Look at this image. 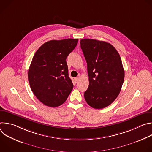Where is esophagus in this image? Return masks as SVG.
Segmentation results:
<instances>
[{
    "label": "esophagus",
    "instance_id": "obj_1",
    "mask_svg": "<svg viewBox=\"0 0 152 152\" xmlns=\"http://www.w3.org/2000/svg\"><path fill=\"white\" fill-rule=\"evenodd\" d=\"M79 77H76V78H75V82L77 83V82H78V80H79Z\"/></svg>",
    "mask_w": 152,
    "mask_h": 152
}]
</instances>
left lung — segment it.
<instances>
[{
  "mask_svg": "<svg viewBox=\"0 0 152 152\" xmlns=\"http://www.w3.org/2000/svg\"><path fill=\"white\" fill-rule=\"evenodd\" d=\"M80 43L89 76L85 99L95 109H102L111 104L121 91L124 78L121 58L107 42L85 38Z\"/></svg>",
  "mask_w": 152,
  "mask_h": 152,
  "instance_id": "left-lung-1",
  "label": "left lung"
}]
</instances>
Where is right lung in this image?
Wrapping results in <instances>:
<instances>
[{
    "label": "right lung",
    "mask_w": 152,
    "mask_h": 152,
    "mask_svg": "<svg viewBox=\"0 0 152 152\" xmlns=\"http://www.w3.org/2000/svg\"><path fill=\"white\" fill-rule=\"evenodd\" d=\"M77 42L78 39L72 38L49 41L33 57L28 72L29 85L36 97L48 106L61 105L73 90L66 58Z\"/></svg>",
    "instance_id": "obj_1"
}]
</instances>
